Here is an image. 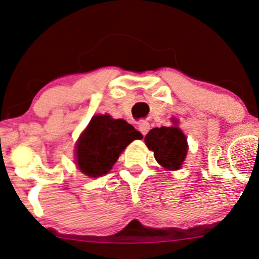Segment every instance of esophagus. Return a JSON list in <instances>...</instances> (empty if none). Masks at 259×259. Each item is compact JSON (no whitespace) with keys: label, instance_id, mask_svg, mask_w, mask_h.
I'll use <instances>...</instances> for the list:
<instances>
[{"label":"esophagus","instance_id":"obj_1","mask_svg":"<svg viewBox=\"0 0 259 259\" xmlns=\"http://www.w3.org/2000/svg\"><path fill=\"white\" fill-rule=\"evenodd\" d=\"M139 132L142 134L143 136L146 135L149 132V123L146 120H142L139 123Z\"/></svg>","mask_w":259,"mask_h":259}]
</instances>
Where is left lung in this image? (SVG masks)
I'll list each match as a JSON object with an SVG mask.
<instances>
[{"instance_id":"8db88e82","label":"left lung","mask_w":259,"mask_h":259,"mask_svg":"<svg viewBox=\"0 0 259 259\" xmlns=\"http://www.w3.org/2000/svg\"><path fill=\"white\" fill-rule=\"evenodd\" d=\"M172 123V126L154 127L145 138L146 146L153 151L155 160L170 171L181 169L188 152L186 135L177 126L175 118Z\"/></svg>"}]
</instances>
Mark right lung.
<instances>
[{
	"instance_id": "right-lung-1",
	"label": "right lung",
	"mask_w": 259,
	"mask_h": 259,
	"mask_svg": "<svg viewBox=\"0 0 259 259\" xmlns=\"http://www.w3.org/2000/svg\"><path fill=\"white\" fill-rule=\"evenodd\" d=\"M141 139V133L124 119H113L108 114L94 116L77 141V167L92 179L104 176L126 146Z\"/></svg>"
}]
</instances>
